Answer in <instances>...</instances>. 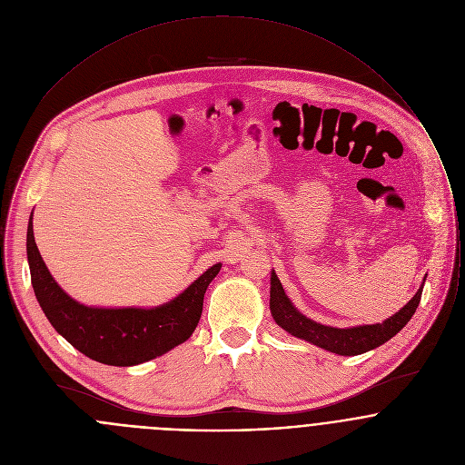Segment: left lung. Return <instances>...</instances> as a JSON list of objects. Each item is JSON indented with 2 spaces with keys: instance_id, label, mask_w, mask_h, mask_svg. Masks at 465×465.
Masks as SVG:
<instances>
[{
  "instance_id": "obj_1",
  "label": "left lung",
  "mask_w": 465,
  "mask_h": 465,
  "mask_svg": "<svg viewBox=\"0 0 465 465\" xmlns=\"http://www.w3.org/2000/svg\"><path fill=\"white\" fill-rule=\"evenodd\" d=\"M272 288H270V310L272 317L281 326L284 331L302 338L306 341H312L313 345H319L326 351H331L341 356H354L367 352L374 347H380L387 340H391L394 334H398L411 319L415 313L420 295H422V286L419 292L413 295V299L399 310L396 315L387 319L383 324H372V326H360V328H351V330H338V328H330L317 324L304 315H301L286 297L281 281L277 279L275 272H272Z\"/></svg>"
}]
</instances>
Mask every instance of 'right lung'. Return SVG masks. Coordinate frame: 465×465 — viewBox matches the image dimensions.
<instances>
[{
  "label": "right lung",
  "mask_w": 465,
  "mask_h": 465,
  "mask_svg": "<svg viewBox=\"0 0 465 465\" xmlns=\"http://www.w3.org/2000/svg\"><path fill=\"white\" fill-rule=\"evenodd\" d=\"M26 252L35 297L52 326L82 354L116 367L148 361L186 341L199 324L203 293L222 268L220 263L211 266L184 293L164 306L102 310L74 302L54 281L37 251L32 216Z\"/></svg>",
  "instance_id": "right-lung-1"
}]
</instances>
